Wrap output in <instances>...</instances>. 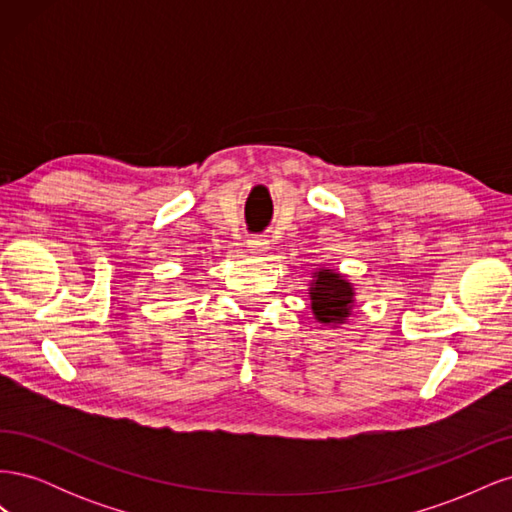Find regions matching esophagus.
<instances>
[{"label":"esophagus","instance_id":"34e87169","mask_svg":"<svg viewBox=\"0 0 512 512\" xmlns=\"http://www.w3.org/2000/svg\"><path fill=\"white\" fill-rule=\"evenodd\" d=\"M247 247H250V250L256 252V254H262V252L269 250V239L260 237V235H254V237L247 239Z\"/></svg>","mask_w":512,"mask_h":512}]
</instances>
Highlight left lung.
I'll return each mask as SVG.
<instances>
[{"label": "left lung", "mask_w": 512, "mask_h": 512, "mask_svg": "<svg viewBox=\"0 0 512 512\" xmlns=\"http://www.w3.org/2000/svg\"><path fill=\"white\" fill-rule=\"evenodd\" d=\"M309 294H312V309L320 322H344L350 314L352 286L335 271H318Z\"/></svg>", "instance_id": "8db88e82"}]
</instances>
